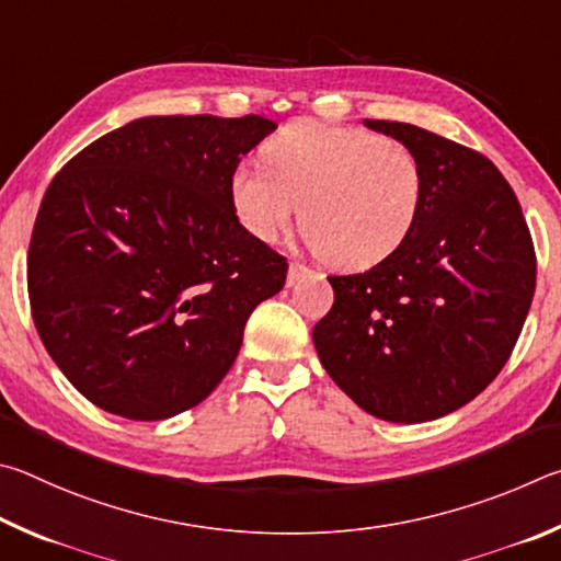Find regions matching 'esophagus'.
<instances>
[{
	"label": "esophagus",
	"mask_w": 561,
	"mask_h": 561,
	"mask_svg": "<svg viewBox=\"0 0 561 561\" xmlns=\"http://www.w3.org/2000/svg\"><path fill=\"white\" fill-rule=\"evenodd\" d=\"M308 273H310L308 265L293 261V263H290V271H288V286H296V283H298L300 278H306Z\"/></svg>",
	"instance_id": "1"
}]
</instances>
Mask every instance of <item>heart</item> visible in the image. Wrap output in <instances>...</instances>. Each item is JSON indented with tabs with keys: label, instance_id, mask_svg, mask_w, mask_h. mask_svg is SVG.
<instances>
[{
	"label": "heart",
	"instance_id": "obj_1",
	"mask_svg": "<svg viewBox=\"0 0 561 561\" xmlns=\"http://www.w3.org/2000/svg\"><path fill=\"white\" fill-rule=\"evenodd\" d=\"M263 164H239L231 202L245 231L275 241L300 206L322 259L367 268L394 253L419 219L424 167L409 147L362 127L298 121L263 142Z\"/></svg>",
	"mask_w": 561,
	"mask_h": 561
}]
</instances>
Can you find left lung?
I'll return each instance as SVG.
<instances>
[{
    "label": "left lung",
    "mask_w": 561,
    "mask_h": 561,
    "mask_svg": "<svg viewBox=\"0 0 561 561\" xmlns=\"http://www.w3.org/2000/svg\"><path fill=\"white\" fill-rule=\"evenodd\" d=\"M365 125L419 157L424 202L394 253L330 275L335 302L312 342L359 409L421 424L476 399L513 355L535 296V243L485 154L409 123Z\"/></svg>",
    "instance_id": "obj_1"
}]
</instances>
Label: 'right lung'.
<instances>
[{"mask_svg": "<svg viewBox=\"0 0 561 561\" xmlns=\"http://www.w3.org/2000/svg\"><path fill=\"white\" fill-rule=\"evenodd\" d=\"M275 123L140 117L98 137L38 206L26 286L66 379L115 416L192 409L231 369L253 308L286 286V255L251 236L231 174Z\"/></svg>", "mask_w": 561, "mask_h": 561, "instance_id": "right-lung-1", "label": "right lung"}]
</instances>
